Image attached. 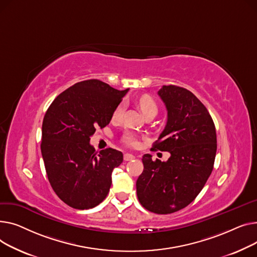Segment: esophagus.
<instances>
[{"label":"esophagus","instance_id":"1","mask_svg":"<svg viewBox=\"0 0 257 257\" xmlns=\"http://www.w3.org/2000/svg\"><path fill=\"white\" fill-rule=\"evenodd\" d=\"M123 159H124V161H132V160H134L135 159V157L133 156V155H130V154H125L124 155V157H123Z\"/></svg>","mask_w":257,"mask_h":257}]
</instances>
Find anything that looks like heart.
I'll list each match as a JSON object with an SVG mask.
<instances>
[{
  "label": "heart",
  "mask_w": 257,
  "mask_h": 257,
  "mask_svg": "<svg viewBox=\"0 0 257 257\" xmlns=\"http://www.w3.org/2000/svg\"><path fill=\"white\" fill-rule=\"evenodd\" d=\"M137 103L139 105V108L141 109L142 113L144 116L148 115H154L156 116L158 113V104L154 100V98L148 95V94H142L137 98ZM122 115V105L119 104L116 107V109L113 112V118L117 119L120 116ZM123 142L130 146V147H135L138 144V139L137 136L133 133H126L123 136Z\"/></svg>",
  "instance_id": "obj_1"
}]
</instances>
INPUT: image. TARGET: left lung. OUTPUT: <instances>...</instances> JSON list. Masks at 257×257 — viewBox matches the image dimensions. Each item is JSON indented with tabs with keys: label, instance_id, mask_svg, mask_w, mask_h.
<instances>
[{
	"label": "left lung",
	"instance_id": "left-lung-1",
	"mask_svg": "<svg viewBox=\"0 0 257 257\" xmlns=\"http://www.w3.org/2000/svg\"><path fill=\"white\" fill-rule=\"evenodd\" d=\"M158 94L168 118L153 149L171 156L162 162L144 155V169L136 187L143 207L166 215L189 205L204 187L214 168L217 135L207 109L189 90L169 85Z\"/></svg>",
	"mask_w": 257,
	"mask_h": 257
}]
</instances>
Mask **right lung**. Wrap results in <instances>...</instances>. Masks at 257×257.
Listing matches in <instances>:
<instances>
[{"instance_id":"add662e5","label":"right lung","mask_w":257,"mask_h":257,"mask_svg":"<svg viewBox=\"0 0 257 257\" xmlns=\"http://www.w3.org/2000/svg\"><path fill=\"white\" fill-rule=\"evenodd\" d=\"M127 91L99 80L79 82L60 93L44 115L40 148L45 171L58 197L73 208H92L107 197L112 171L123 155L113 148L97 154L89 142L96 127L110 123Z\"/></svg>"}]
</instances>
